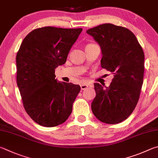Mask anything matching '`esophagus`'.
Wrapping results in <instances>:
<instances>
[{
  "mask_svg": "<svg viewBox=\"0 0 158 158\" xmlns=\"http://www.w3.org/2000/svg\"><path fill=\"white\" fill-rule=\"evenodd\" d=\"M87 87H88V85H85V84L81 85V88L82 90H84L85 89H87Z\"/></svg>",
  "mask_w": 158,
  "mask_h": 158,
  "instance_id": "34e87169",
  "label": "esophagus"
}]
</instances>
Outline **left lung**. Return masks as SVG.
Listing matches in <instances>:
<instances>
[{
	"instance_id": "1",
	"label": "left lung",
	"mask_w": 158,
	"mask_h": 158,
	"mask_svg": "<svg viewBox=\"0 0 158 158\" xmlns=\"http://www.w3.org/2000/svg\"><path fill=\"white\" fill-rule=\"evenodd\" d=\"M101 49V67L114 74L109 87L94 83L93 114L102 122L126 120L139 98L144 72V53L135 35L126 27L104 23L87 30Z\"/></svg>"
}]
</instances>
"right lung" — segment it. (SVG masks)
Here are the masks:
<instances>
[{"label":"right lung","mask_w":158,"mask_h":158,"mask_svg":"<svg viewBox=\"0 0 158 158\" xmlns=\"http://www.w3.org/2000/svg\"><path fill=\"white\" fill-rule=\"evenodd\" d=\"M82 28H37L27 35L16 54V81L24 108L44 127L65 122L71 114L80 85L59 82L55 69L66 62Z\"/></svg>","instance_id":"right-lung-1"}]
</instances>
